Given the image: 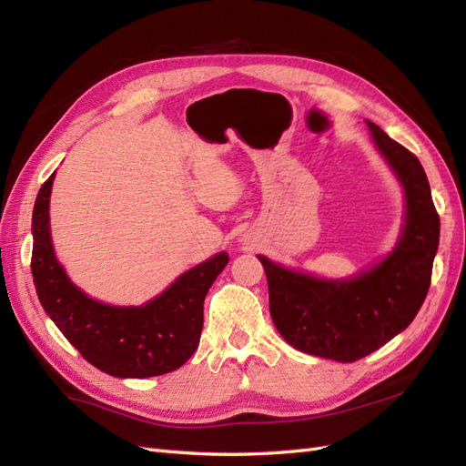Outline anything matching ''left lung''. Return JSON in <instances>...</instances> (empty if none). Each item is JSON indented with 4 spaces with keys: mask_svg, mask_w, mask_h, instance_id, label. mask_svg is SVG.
<instances>
[{
    "mask_svg": "<svg viewBox=\"0 0 466 466\" xmlns=\"http://www.w3.org/2000/svg\"><path fill=\"white\" fill-rule=\"evenodd\" d=\"M368 126L406 198L404 228L390 255L346 279H320L258 255L270 315L284 340L305 354L344 363L370 356L414 320L440 245V216L424 167L377 124L368 120Z\"/></svg>",
    "mask_w": 466,
    "mask_h": 466,
    "instance_id": "8db88e82",
    "label": "left lung"
}]
</instances>
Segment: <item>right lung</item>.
<instances>
[{"mask_svg":"<svg viewBox=\"0 0 466 466\" xmlns=\"http://www.w3.org/2000/svg\"><path fill=\"white\" fill-rule=\"evenodd\" d=\"M54 175L38 190L33 209L31 270L46 315L96 370L120 379H146L178 370L200 344L204 299L229 262L228 252L178 276L139 307H115L81 291L54 255L50 192Z\"/></svg>","mask_w":466,"mask_h":466,"instance_id":"obj_1","label":"right lung"}]
</instances>
